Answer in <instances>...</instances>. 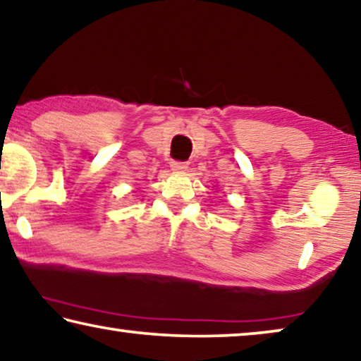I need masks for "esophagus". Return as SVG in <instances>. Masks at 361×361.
<instances>
[{
    "instance_id": "34e87169",
    "label": "esophagus",
    "mask_w": 361,
    "mask_h": 361,
    "mask_svg": "<svg viewBox=\"0 0 361 361\" xmlns=\"http://www.w3.org/2000/svg\"><path fill=\"white\" fill-rule=\"evenodd\" d=\"M170 169L176 171V173H181V171H186L188 170V162H171L170 164Z\"/></svg>"
}]
</instances>
